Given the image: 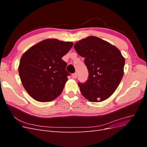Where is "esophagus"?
<instances>
[{"instance_id": "esophagus-1", "label": "esophagus", "mask_w": 147, "mask_h": 147, "mask_svg": "<svg viewBox=\"0 0 147 147\" xmlns=\"http://www.w3.org/2000/svg\"><path fill=\"white\" fill-rule=\"evenodd\" d=\"M72 78L73 79H76L77 78V73H74L72 75Z\"/></svg>"}]
</instances>
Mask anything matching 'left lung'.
I'll return each instance as SVG.
<instances>
[{"mask_svg": "<svg viewBox=\"0 0 147 147\" xmlns=\"http://www.w3.org/2000/svg\"><path fill=\"white\" fill-rule=\"evenodd\" d=\"M74 48L84 57L89 77L86 83H78L82 95L89 101L108 99L117 90L124 74V57L118 49L108 42L89 36L77 42Z\"/></svg>", "mask_w": 147, "mask_h": 147, "instance_id": "obj_1", "label": "left lung"}]
</instances>
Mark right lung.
Masks as SVG:
<instances>
[{
    "mask_svg": "<svg viewBox=\"0 0 147 147\" xmlns=\"http://www.w3.org/2000/svg\"><path fill=\"white\" fill-rule=\"evenodd\" d=\"M73 42L48 38L31 47L22 55L18 72L23 86L30 97L50 102L63 92L69 74L62 57Z\"/></svg>",
    "mask_w": 147,
    "mask_h": 147,
    "instance_id": "add662e5",
    "label": "right lung"
}]
</instances>
